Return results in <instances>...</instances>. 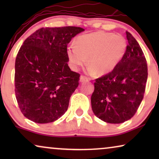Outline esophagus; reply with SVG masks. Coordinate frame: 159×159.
<instances>
[{
	"mask_svg": "<svg viewBox=\"0 0 159 159\" xmlns=\"http://www.w3.org/2000/svg\"><path fill=\"white\" fill-rule=\"evenodd\" d=\"M90 80V78L86 77V76H84V75H81L80 76V82H86V81H88V80Z\"/></svg>",
	"mask_w": 159,
	"mask_h": 159,
	"instance_id": "esophagus-1",
	"label": "esophagus"
}]
</instances>
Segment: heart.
I'll use <instances>...</instances> for the list:
<instances>
[{"instance_id": "heart-1", "label": "heart", "mask_w": 159, "mask_h": 159, "mask_svg": "<svg viewBox=\"0 0 159 159\" xmlns=\"http://www.w3.org/2000/svg\"><path fill=\"white\" fill-rule=\"evenodd\" d=\"M127 41L120 34L98 31L77 37L76 45L67 48L71 68L77 70L86 64L98 74H106L116 67L127 51Z\"/></svg>"}]
</instances>
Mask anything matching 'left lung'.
Returning a JSON list of instances; mask_svg holds the SVG:
<instances>
[{
    "label": "left lung",
    "mask_w": 159,
    "mask_h": 159,
    "mask_svg": "<svg viewBox=\"0 0 159 159\" xmlns=\"http://www.w3.org/2000/svg\"><path fill=\"white\" fill-rule=\"evenodd\" d=\"M128 45L122 60L107 75L95 79L91 96L93 111L106 122L129 120L143 101L148 78V65L140 45L126 32Z\"/></svg>",
    "instance_id": "1"
}]
</instances>
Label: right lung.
I'll return each mask as SVG.
<instances>
[{
    "instance_id": "right-lung-1",
    "label": "right lung",
    "mask_w": 159,
    "mask_h": 159,
    "mask_svg": "<svg viewBox=\"0 0 159 159\" xmlns=\"http://www.w3.org/2000/svg\"><path fill=\"white\" fill-rule=\"evenodd\" d=\"M77 27L40 28L26 39L15 61V95L21 111L34 122L57 120L68 109L80 75L71 71L67 45L84 31Z\"/></svg>"
}]
</instances>
